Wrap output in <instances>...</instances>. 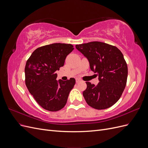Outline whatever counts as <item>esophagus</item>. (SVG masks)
<instances>
[{
    "instance_id": "1",
    "label": "esophagus",
    "mask_w": 148,
    "mask_h": 148,
    "mask_svg": "<svg viewBox=\"0 0 148 148\" xmlns=\"http://www.w3.org/2000/svg\"><path fill=\"white\" fill-rule=\"evenodd\" d=\"M81 82V80H80L79 79H78V78L76 79V82H77V83H79V82Z\"/></svg>"
}]
</instances>
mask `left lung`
Instances as JSON below:
<instances>
[{"label": "left lung", "instance_id": "8db88e82", "mask_svg": "<svg viewBox=\"0 0 148 148\" xmlns=\"http://www.w3.org/2000/svg\"><path fill=\"white\" fill-rule=\"evenodd\" d=\"M75 47L87 58L99 80L97 85L86 82L87 88L83 92L85 101L94 109L109 108L119 101L126 86L128 67L122 53L117 47L99 41Z\"/></svg>", "mask_w": 148, "mask_h": 148}]
</instances>
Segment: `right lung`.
Here are the masks:
<instances>
[{"mask_svg":"<svg viewBox=\"0 0 148 148\" xmlns=\"http://www.w3.org/2000/svg\"><path fill=\"white\" fill-rule=\"evenodd\" d=\"M70 44L54 43L40 47L32 53L25 65V84L29 92L43 109L55 112L65 106L75 79H56L57 70L63 66L73 50Z\"/></svg>","mask_w":148,"mask_h":148,"instance_id":"obj_1","label":"right lung"}]
</instances>
